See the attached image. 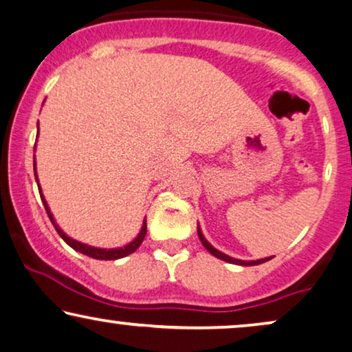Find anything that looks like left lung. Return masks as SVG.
I'll use <instances>...</instances> for the list:
<instances>
[{"instance_id":"1","label":"left lung","mask_w":352,"mask_h":352,"mask_svg":"<svg viewBox=\"0 0 352 352\" xmlns=\"http://www.w3.org/2000/svg\"><path fill=\"white\" fill-rule=\"evenodd\" d=\"M199 239H200V242L204 243V247H205L206 250H208V252H210L211 254H213V256L223 259V261H228V263H232V264H239V266H256V264L266 263V261H269V259L272 258V256H271V258H264V259H256V261H242V259L230 258V256H228V254L221 253V252H218V250H216V248L211 247V245L208 243V240H206V239L204 237V234H201L200 228H199Z\"/></svg>"}]
</instances>
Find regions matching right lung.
Returning a JSON list of instances; mask_svg holds the SVG:
<instances>
[{
	"label": "right lung",
	"instance_id": "1",
	"mask_svg": "<svg viewBox=\"0 0 352 352\" xmlns=\"http://www.w3.org/2000/svg\"><path fill=\"white\" fill-rule=\"evenodd\" d=\"M33 166H35V158H33ZM35 177H36V182H38V176H36V175H35ZM40 192H41V189H40ZM40 195H41L43 205H45L46 213H47V216H50V219L52 221V224H54V228H56V230H57V234H59L60 237L64 239V242H65L67 245H70L72 248L76 250V252H80V253L86 254V256H91V258H94V259H120V258H124V256H128V254H131V253L136 252V250L139 248V245L142 243L144 237H146V232H147V224H146V219H144V224H142L141 232H139L138 237L134 239L131 243H128L126 247H122V248H110V250L88 247V245L80 243V242H76V240L70 239L69 235H65L64 232H62V230H60L59 228H57L56 223H54V218H52L51 211H50V208H47L45 197H43V194H40Z\"/></svg>",
	"mask_w": 352,
	"mask_h": 352
}]
</instances>
